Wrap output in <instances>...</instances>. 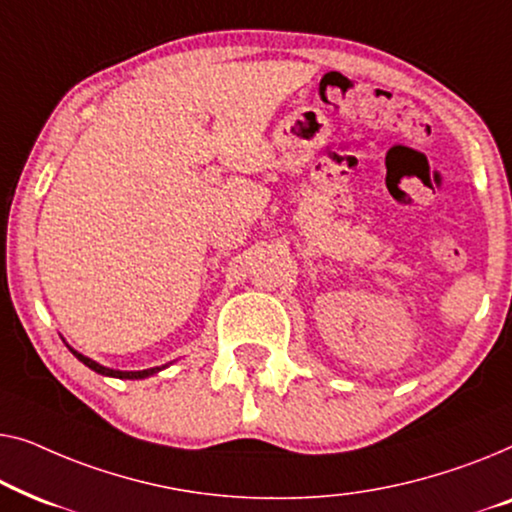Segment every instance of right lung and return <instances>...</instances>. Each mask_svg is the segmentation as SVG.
<instances>
[{"instance_id": "obj_1", "label": "right lung", "mask_w": 512, "mask_h": 512, "mask_svg": "<svg viewBox=\"0 0 512 512\" xmlns=\"http://www.w3.org/2000/svg\"><path fill=\"white\" fill-rule=\"evenodd\" d=\"M71 352H74V357L76 359H81V362L88 366V369H92V371H97V373H102V376H111V378H122V380H141V378H148V376H153V373H157V371H162V369H167V364L162 366H155V369H143V371H115V369H109V366H102V364H97L95 359H90V357H85V355H81V352H76L74 348H69Z\"/></svg>"}]
</instances>
